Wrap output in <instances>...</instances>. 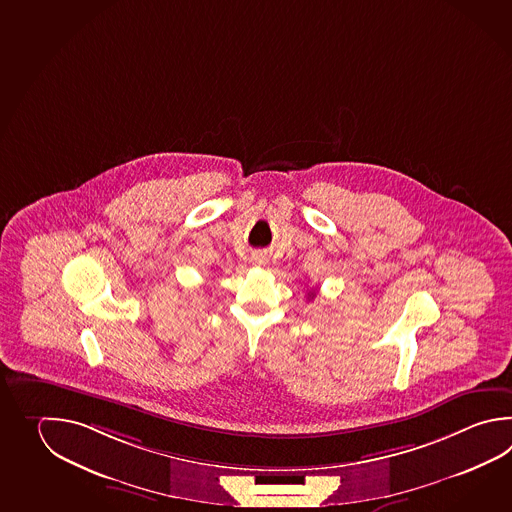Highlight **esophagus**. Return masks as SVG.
Wrapping results in <instances>:
<instances>
[{"mask_svg":"<svg viewBox=\"0 0 512 512\" xmlns=\"http://www.w3.org/2000/svg\"><path fill=\"white\" fill-rule=\"evenodd\" d=\"M253 262H255V264H264V259H262V255H255Z\"/></svg>","mask_w":512,"mask_h":512,"instance_id":"1","label":"esophagus"}]
</instances>
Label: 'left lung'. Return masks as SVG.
I'll return each mask as SVG.
<instances>
[{
    "instance_id": "1",
    "label": "left lung",
    "mask_w": 512,
    "mask_h": 512,
    "mask_svg": "<svg viewBox=\"0 0 512 512\" xmlns=\"http://www.w3.org/2000/svg\"><path fill=\"white\" fill-rule=\"evenodd\" d=\"M313 295H315V293H313V292L312 293H308V297H312V299H313Z\"/></svg>"
}]
</instances>
